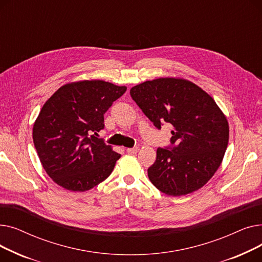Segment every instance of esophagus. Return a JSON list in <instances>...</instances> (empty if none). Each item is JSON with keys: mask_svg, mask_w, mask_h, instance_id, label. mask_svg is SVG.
I'll return each instance as SVG.
<instances>
[{"mask_svg": "<svg viewBox=\"0 0 262 262\" xmlns=\"http://www.w3.org/2000/svg\"><path fill=\"white\" fill-rule=\"evenodd\" d=\"M126 150H127V153H129V154H136V153H138L139 147H138V146H135V147H128Z\"/></svg>", "mask_w": 262, "mask_h": 262, "instance_id": "34e87169", "label": "esophagus"}]
</instances>
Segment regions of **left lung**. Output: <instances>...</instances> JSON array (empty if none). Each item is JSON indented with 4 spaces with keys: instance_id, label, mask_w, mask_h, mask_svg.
I'll return each instance as SVG.
<instances>
[{
    "instance_id": "1",
    "label": "left lung",
    "mask_w": 262,
    "mask_h": 262,
    "mask_svg": "<svg viewBox=\"0 0 262 262\" xmlns=\"http://www.w3.org/2000/svg\"><path fill=\"white\" fill-rule=\"evenodd\" d=\"M132 99L161 129L172 126L171 144L157 148L147 169L163 193L181 196L202 188L221 164L228 144V122L211 96L182 78H157L130 89Z\"/></svg>"
}]
</instances>
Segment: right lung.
Masks as SVG:
<instances>
[{"label": "right lung", "instance_id": "add662e5", "mask_svg": "<svg viewBox=\"0 0 262 262\" xmlns=\"http://www.w3.org/2000/svg\"><path fill=\"white\" fill-rule=\"evenodd\" d=\"M126 91L104 80L60 87L46 102L34 124L33 140L52 180L70 191H87L112 174L120 154L98 133L104 115Z\"/></svg>", "mask_w": 262, "mask_h": 262}]
</instances>
